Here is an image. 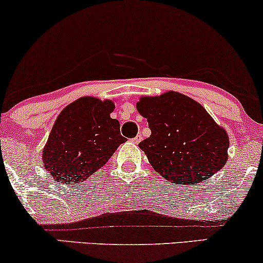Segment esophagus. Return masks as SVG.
Returning <instances> with one entry per match:
<instances>
[{"label":"esophagus","instance_id":"obj_1","mask_svg":"<svg viewBox=\"0 0 263 263\" xmlns=\"http://www.w3.org/2000/svg\"><path fill=\"white\" fill-rule=\"evenodd\" d=\"M141 140H142V138H141V135H140V134H139V135H136L134 139H132V141H133V142H134V144H136V145H138V144H139V142H140V141H141Z\"/></svg>","mask_w":263,"mask_h":263}]
</instances>
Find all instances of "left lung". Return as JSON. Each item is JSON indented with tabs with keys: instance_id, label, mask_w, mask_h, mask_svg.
<instances>
[{
	"instance_id": "8db88e82",
	"label": "left lung",
	"mask_w": 263,
	"mask_h": 263,
	"mask_svg": "<svg viewBox=\"0 0 263 263\" xmlns=\"http://www.w3.org/2000/svg\"><path fill=\"white\" fill-rule=\"evenodd\" d=\"M147 119L149 138L139 144L159 175L173 183L193 185L210 179L226 164V130L199 102L177 91L142 97L136 104Z\"/></svg>"
}]
</instances>
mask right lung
I'll use <instances>...</instances> for the list:
<instances>
[{"label": "right lung", "instance_id": "right-lung-1", "mask_svg": "<svg viewBox=\"0 0 263 263\" xmlns=\"http://www.w3.org/2000/svg\"><path fill=\"white\" fill-rule=\"evenodd\" d=\"M114 110V101L83 97L60 112L42 152L52 177L65 185L80 183L106 164L125 142L119 122L110 117Z\"/></svg>", "mask_w": 263, "mask_h": 263}]
</instances>
